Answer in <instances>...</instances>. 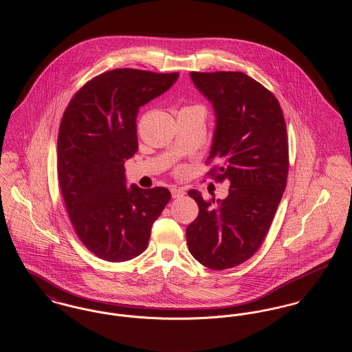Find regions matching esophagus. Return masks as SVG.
<instances>
[{
	"mask_svg": "<svg viewBox=\"0 0 352 352\" xmlns=\"http://www.w3.org/2000/svg\"><path fill=\"white\" fill-rule=\"evenodd\" d=\"M169 189H170V195H172V197H173V199L182 197V196H184L185 195L184 189H183V188H180V186L172 185Z\"/></svg>",
	"mask_w": 352,
	"mask_h": 352,
	"instance_id": "34e87169",
	"label": "esophagus"
}]
</instances>
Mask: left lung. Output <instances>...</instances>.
<instances>
[{
    "label": "left lung",
    "instance_id": "1",
    "mask_svg": "<svg viewBox=\"0 0 352 352\" xmlns=\"http://www.w3.org/2000/svg\"><path fill=\"white\" fill-rule=\"evenodd\" d=\"M195 86L212 102L216 131L208 175L229 183L223 200H204L190 189L199 216L186 228L190 254L212 270L234 267L250 258L265 240L285 192L289 142L274 94L240 72L197 73Z\"/></svg>",
    "mask_w": 352,
    "mask_h": 352
}]
</instances>
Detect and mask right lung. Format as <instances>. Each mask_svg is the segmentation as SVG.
Wrapping results in <instances>:
<instances>
[{
	"mask_svg": "<svg viewBox=\"0 0 352 352\" xmlns=\"http://www.w3.org/2000/svg\"><path fill=\"white\" fill-rule=\"evenodd\" d=\"M179 73L115 69L80 87L63 112L56 146L62 197L75 233L99 258L124 262L148 246L170 192L126 186L124 163L138 151L139 107L166 93Z\"/></svg>",
	"mask_w": 352,
	"mask_h": 352,
	"instance_id": "obj_1",
	"label": "right lung"
}]
</instances>
